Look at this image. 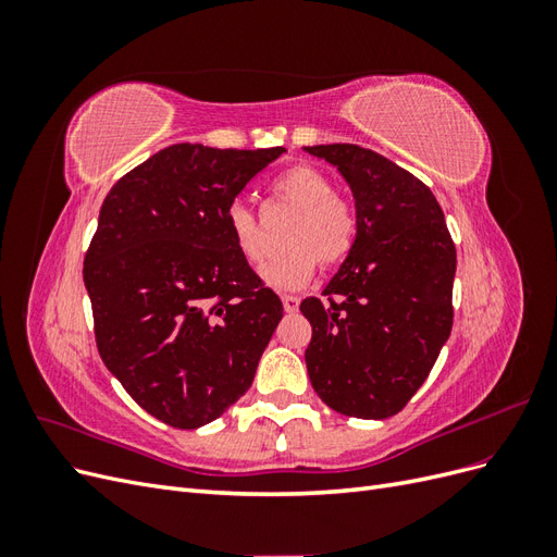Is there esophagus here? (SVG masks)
<instances>
[{"mask_svg":"<svg viewBox=\"0 0 557 557\" xmlns=\"http://www.w3.org/2000/svg\"><path fill=\"white\" fill-rule=\"evenodd\" d=\"M281 299H283L285 313H295V311L299 309V297H295V295H283Z\"/></svg>","mask_w":557,"mask_h":557,"instance_id":"obj_1","label":"esophagus"}]
</instances>
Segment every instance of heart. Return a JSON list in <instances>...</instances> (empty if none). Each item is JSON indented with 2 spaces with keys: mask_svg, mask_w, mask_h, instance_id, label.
<instances>
[{
  "mask_svg": "<svg viewBox=\"0 0 557 557\" xmlns=\"http://www.w3.org/2000/svg\"><path fill=\"white\" fill-rule=\"evenodd\" d=\"M274 193L281 201L297 211L288 227L285 256L269 262L262 272L267 285L278 290H297L315 274L318 260L325 267L346 260L356 244L358 218L346 199L334 195L332 181L309 164H295L274 181ZM225 221L234 248L250 264L260 267L267 260V237L258 215L244 201H232Z\"/></svg>",
  "mask_w": 557,
  "mask_h": 557,
  "instance_id": "obj_1",
  "label": "heart"
}]
</instances>
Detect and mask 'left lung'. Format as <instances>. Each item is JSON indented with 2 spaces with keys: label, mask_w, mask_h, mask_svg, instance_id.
Instances as JSON below:
<instances>
[{
  "label": "left lung",
  "mask_w": 557,
  "mask_h": 557,
  "mask_svg": "<svg viewBox=\"0 0 557 557\" xmlns=\"http://www.w3.org/2000/svg\"><path fill=\"white\" fill-rule=\"evenodd\" d=\"M356 199L348 258L299 311L311 323L309 379L330 409L364 420L399 413L425 383L453 327L455 244L423 181L356 144L307 146Z\"/></svg>",
  "instance_id": "8db88e82"
}]
</instances>
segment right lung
Here are the masks:
<instances>
[{"instance_id": "1", "label": "right lung", "mask_w": 557, "mask_h": 557, "mask_svg": "<svg viewBox=\"0 0 557 557\" xmlns=\"http://www.w3.org/2000/svg\"><path fill=\"white\" fill-rule=\"evenodd\" d=\"M285 148L174 144L109 190L83 262L95 339L144 411L178 430L223 416L283 318L234 248L225 211Z\"/></svg>"}]
</instances>
